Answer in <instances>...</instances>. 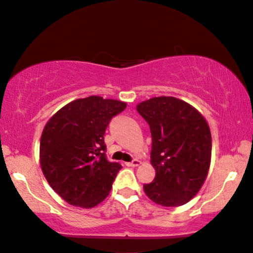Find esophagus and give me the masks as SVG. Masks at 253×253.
Masks as SVG:
<instances>
[{
	"label": "esophagus",
	"mask_w": 253,
	"mask_h": 253,
	"mask_svg": "<svg viewBox=\"0 0 253 253\" xmlns=\"http://www.w3.org/2000/svg\"><path fill=\"white\" fill-rule=\"evenodd\" d=\"M140 163H141V161H140L139 159H133L132 161H130V163H126V165H127V166L134 167V166L140 165Z\"/></svg>",
	"instance_id": "34e87169"
}]
</instances>
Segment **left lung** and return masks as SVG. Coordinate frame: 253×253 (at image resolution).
<instances>
[{
    "label": "left lung",
    "instance_id": "obj_1",
    "mask_svg": "<svg viewBox=\"0 0 253 253\" xmlns=\"http://www.w3.org/2000/svg\"><path fill=\"white\" fill-rule=\"evenodd\" d=\"M150 125L151 163L156 178L144 185L152 202L180 206L190 202L205 181L211 161V132L196 108L172 96L153 97L136 106Z\"/></svg>",
    "mask_w": 253,
    "mask_h": 253
}]
</instances>
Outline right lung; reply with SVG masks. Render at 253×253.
Wrapping results in <instances>:
<instances>
[{
    "instance_id": "obj_1",
    "label": "right lung",
    "mask_w": 253,
    "mask_h": 253,
    "mask_svg": "<svg viewBox=\"0 0 253 253\" xmlns=\"http://www.w3.org/2000/svg\"><path fill=\"white\" fill-rule=\"evenodd\" d=\"M125 108L118 100L88 96L66 105L45 125L41 169L51 188L71 205L94 208L108 196L123 166L107 159L103 135Z\"/></svg>"
}]
</instances>
